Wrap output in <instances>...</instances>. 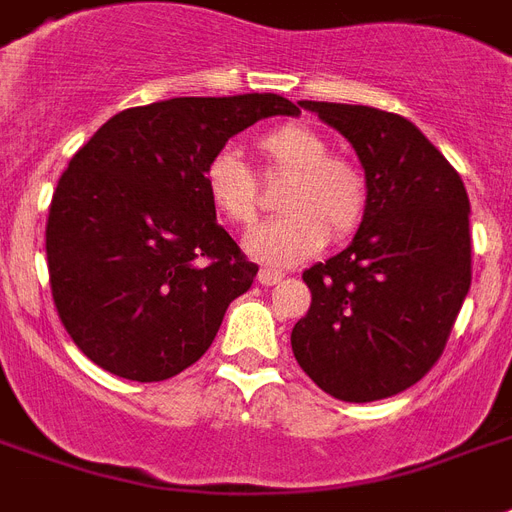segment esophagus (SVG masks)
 Wrapping results in <instances>:
<instances>
[{"label":"esophagus","instance_id":"1","mask_svg":"<svg viewBox=\"0 0 512 512\" xmlns=\"http://www.w3.org/2000/svg\"><path fill=\"white\" fill-rule=\"evenodd\" d=\"M284 279L282 271H273V268H260L257 273V282L265 284V287H273V284H279Z\"/></svg>","mask_w":512,"mask_h":512}]
</instances>
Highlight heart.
I'll use <instances>...</instances> for the list:
<instances>
[{"label":"heart","instance_id":"b5f03b06","mask_svg":"<svg viewBox=\"0 0 512 512\" xmlns=\"http://www.w3.org/2000/svg\"><path fill=\"white\" fill-rule=\"evenodd\" d=\"M255 150L268 177H287L276 193L279 217L249 239V252L268 265H298L319 249L349 241L368 214V177L349 158L330 152V142L306 123L257 136ZM204 190L214 212L236 228L260 217V187L236 152H214L204 166Z\"/></svg>","mask_w":512,"mask_h":512}]
</instances>
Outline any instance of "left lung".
<instances>
[{
    "label": "left lung",
    "mask_w": 512,
    "mask_h": 512,
    "mask_svg": "<svg viewBox=\"0 0 512 512\" xmlns=\"http://www.w3.org/2000/svg\"><path fill=\"white\" fill-rule=\"evenodd\" d=\"M341 131L368 177V214L341 255L303 271L292 354L346 403L384 400L427 376L473 282L462 177L411 120L362 104L300 101Z\"/></svg>",
    "instance_id": "left-lung-1"
}]
</instances>
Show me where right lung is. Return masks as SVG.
Wrapping results in <instances>:
<instances>
[{
  "mask_svg": "<svg viewBox=\"0 0 512 512\" xmlns=\"http://www.w3.org/2000/svg\"><path fill=\"white\" fill-rule=\"evenodd\" d=\"M276 93L131 107L74 152L50 201L45 252L61 325L99 368L166 381L204 357L249 263L204 190L230 136L298 115Z\"/></svg>",
  "mask_w": 512,
  "mask_h": 512,
  "instance_id": "add662e5",
  "label": "right lung"
}]
</instances>
